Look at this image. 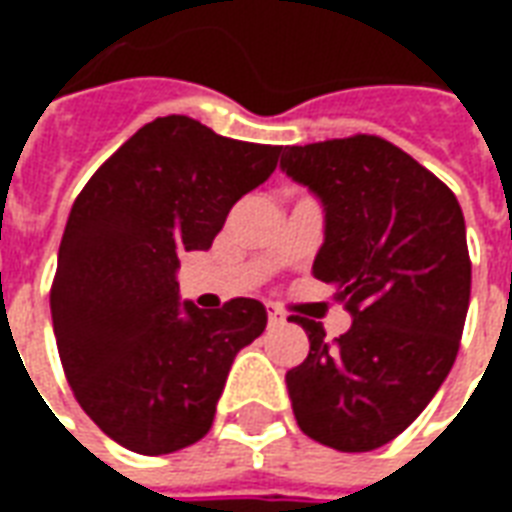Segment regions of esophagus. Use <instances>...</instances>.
Listing matches in <instances>:
<instances>
[{
	"instance_id": "esophagus-1",
	"label": "esophagus",
	"mask_w": 512,
	"mask_h": 512,
	"mask_svg": "<svg viewBox=\"0 0 512 512\" xmlns=\"http://www.w3.org/2000/svg\"><path fill=\"white\" fill-rule=\"evenodd\" d=\"M268 323H271V326H279V323H285V312L277 310V307H268Z\"/></svg>"
}]
</instances>
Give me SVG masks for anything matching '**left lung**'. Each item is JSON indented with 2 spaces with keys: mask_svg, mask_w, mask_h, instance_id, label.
I'll return each mask as SVG.
<instances>
[{
  "mask_svg": "<svg viewBox=\"0 0 512 512\" xmlns=\"http://www.w3.org/2000/svg\"><path fill=\"white\" fill-rule=\"evenodd\" d=\"M279 169L323 205L312 274L354 321L326 343L321 323L293 318L310 354L285 376L290 406L310 439L370 452L422 414L458 356L472 290L463 211L433 172L378 136L293 145Z\"/></svg>",
  "mask_w": 512,
  "mask_h": 512,
  "instance_id": "8db88e82",
  "label": "left lung"
}]
</instances>
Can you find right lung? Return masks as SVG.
<instances>
[{"label": "right lung", "instance_id": "add662e5", "mask_svg": "<svg viewBox=\"0 0 512 512\" xmlns=\"http://www.w3.org/2000/svg\"><path fill=\"white\" fill-rule=\"evenodd\" d=\"M282 147L158 117L98 167L65 224L51 321L79 406L120 447L167 455L211 430L235 354L266 307L180 301L183 252H205L235 202L271 178Z\"/></svg>", "mask_w": 512, "mask_h": 512}]
</instances>
